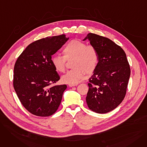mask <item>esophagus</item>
I'll list each match as a JSON object with an SVG mask.
<instances>
[{
	"instance_id": "obj_1",
	"label": "esophagus",
	"mask_w": 147,
	"mask_h": 147,
	"mask_svg": "<svg viewBox=\"0 0 147 147\" xmlns=\"http://www.w3.org/2000/svg\"><path fill=\"white\" fill-rule=\"evenodd\" d=\"M78 84L76 83V84H69L68 86L69 87H73V86H78Z\"/></svg>"
}]
</instances>
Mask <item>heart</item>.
Listing matches in <instances>:
<instances>
[{
  "label": "heart",
  "instance_id": "1",
  "mask_svg": "<svg viewBox=\"0 0 147 147\" xmlns=\"http://www.w3.org/2000/svg\"><path fill=\"white\" fill-rule=\"evenodd\" d=\"M63 53V56H53L51 62L57 71L64 72L66 59H74L73 67L75 69L68 71L61 78L62 81L65 83H78L84 78L85 73L90 74L96 67L98 57L94 46H88L79 40H72L67 44Z\"/></svg>",
  "mask_w": 147,
  "mask_h": 147
}]
</instances>
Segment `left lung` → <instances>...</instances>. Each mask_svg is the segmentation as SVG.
<instances>
[{"mask_svg":"<svg viewBox=\"0 0 147 147\" xmlns=\"http://www.w3.org/2000/svg\"><path fill=\"white\" fill-rule=\"evenodd\" d=\"M88 40L96 49L98 63L89 78L86 98L89 109L104 114L115 109L124 99L130 75L125 51L107 37L89 33Z\"/></svg>","mask_w":147,"mask_h":147,"instance_id":"obj_1","label":"left lung"}]
</instances>
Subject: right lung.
I'll use <instances>...</instances> for the list:
<instances>
[{
  "mask_svg": "<svg viewBox=\"0 0 147 147\" xmlns=\"http://www.w3.org/2000/svg\"><path fill=\"white\" fill-rule=\"evenodd\" d=\"M69 39L65 34L48 37L30 43L14 66L13 88L30 113L40 117L55 113L66 84L53 85L60 78L52 64V55Z\"/></svg>",
  "mask_w": 147,
  "mask_h": 147,
  "instance_id": "right-lung-1",
  "label": "right lung"
}]
</instances>
